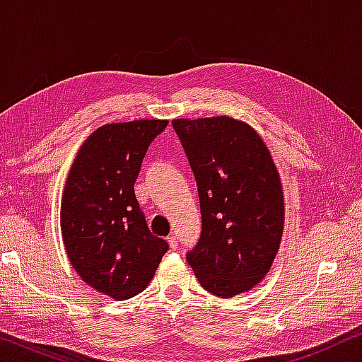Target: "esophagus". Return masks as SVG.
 Returning <instances> with one entry per match:
<instances>
[{"label":"esophagus","mask_w":362,"mask_h":362,"mask_svg":"<svg viewBox=\"0 0 362 362\" xmlns=\"http://www.w3.org/2000/svg\"><path fill=\"white\" fill-rule=\"evenodd\" d=\"M166 240H168V244H170V247H171L173 250L177 249V237H176L175 234L168 235V237H166Z\"/></svg>","instance_id":"1"}]
</instances>
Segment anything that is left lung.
Returning <instances> with one entry per match:
<instances>
[{"label":"left lung","instance_id":"1","mask_svg":"<svg viewBox=\"0 0 362 362\" xmlns=\"http://www.w3.org/2000/svg\"><path fill=\"white\" fill-rule=\"evenodd\" d=\"M171 123L201 202V239L186 260L202 288L232 298L259 285L279 254L285 224L279 171L249 123L226 115Z\"/></svg>","mask_w":362,"mask_h":362}]
</instances>
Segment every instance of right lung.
I'll return each mask as SVG.
<instances>
[{"mask_svg": "<svg viewBox=\"0 0 362 362\" xmlns=\"http://www.w3.org/2000/svg\"><path fill=\"white\" fill-rule=\"evenodd\" d=\"M168 120H133L97 128L78 148L61 202V232L74 270L113 300L150 284L168 242L148 229L135 181L150 143Z\"/></svg>", "mask_w": 362, "mask_h": 362, "instance_id": "obj_1", "label": "right lung"}]
</instances>
